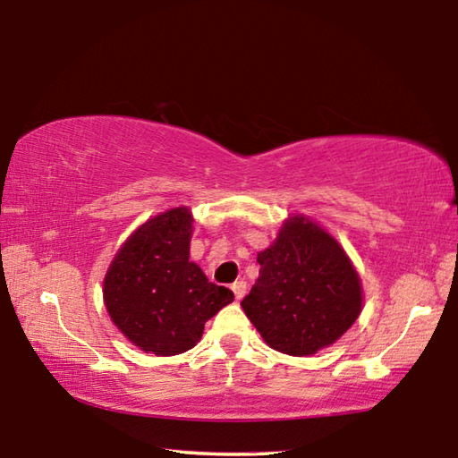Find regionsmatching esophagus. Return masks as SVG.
<instances>
[{"label":"esophagus","mask_w":458,"mask_h":458,"mask_svg":"<svg viewBox=\"0 0 458 458\" xmlns=\"http://www.w3.org/2000/svg\"><path fill=\"white\" fill-rule=\"evenodd\" d=\"M232 291H234V297L240 301L246 294V283L244 281H236L232 284Z\"/></svg>","instance_id":"34e87169"}]
</instances>
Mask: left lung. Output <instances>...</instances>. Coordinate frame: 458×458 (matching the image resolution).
<instances>
[{
    "label": "left lung",
    "instance_id": "obj_1",
    "mask_svg": "<svg viewBox=\"0 0 458 458\" xmlns=\"http://www.w3.org/2000/svg\"><path fill=\"white\" fill-rule=\"evenodd\" d=\"M242 309L276 352L313 355L361 313V283L344 248L319 224L293 216L267 250Z\"/></svg>",
    "mask_w": 458,
    "mask_h": 458
}]
</instances>
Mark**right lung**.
<instances>
[{"label":"right lung","mask_w":458,"mask_h":458,"mask_svg":"<svg viewBox=\"0 0 458 458\" xmlns=\"http://www.w3.org/2000/svg\"><path fill=\"white\" fill-rule=\"evenodd\" d=\"M191 222L188 208L147 220L106 270V311L143 352L177 355L191 350L206 321L234 301V293L208 281L190 260Z\"/></svg>","instance_id":"obj_1"}]
</instances>
